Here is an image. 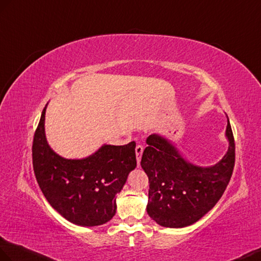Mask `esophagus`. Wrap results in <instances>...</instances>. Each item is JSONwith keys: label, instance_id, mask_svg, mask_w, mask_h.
Instances as JSON below:
<instances>
[{"label": "esophagus", "instance_id": "1", "mask_svg": "<svg viewBox=\"0 0 261 261\" xmlns=\"http://www.w3.org/2000/svg\"><path fill=\"white\" fill-rule=\"evenodd\" d=\"M142 152H143V147L140 144H138L136 147V155H137V161H138V165H140V161H141V156H142Z\"/></svg>", "mask_w": 261, "mask_h": 261}]
</instances>
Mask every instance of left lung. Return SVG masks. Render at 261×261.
Instances as JSON below:
<instances>
[{
  "instance_id": "8db88e82",
  "label": "left lung",
  "mask_w": 261,
  "mask_h": 261,
  "mask_svg": "<svg viewBox=\"0 0 261 261\" xmlns=\"http://www.w3.org/2000/svg\"><path fill=\"white\" fill-rule=\"evenodd\" d=\"M229 148L211 167L187 161L174 145L160 135L147 139L141 167L149 178L148 215L167 228H184L213 209L225 192L234 167V139L229 120Z\"/></svg>"
}]
</instances>
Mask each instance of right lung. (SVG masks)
Returning <instances> with one entry per match:
<instances>
[{
  "label": "right lung",
  "instance_id": "1",
  "mask_svg": "<svg viewBox=\"0 0 261 261\" xmlns=\"http://www.w3.org/2000/svg\"><path fill=\"white\" fill-rule=\"evenodd\" d=\"M46 106L32 145L33 169L44 197L66 220L82 227L100 226L116 215V195L137 167L136 142L105 144L87 158L65 159L45 138Z\"/></svg>",
  "mask_w": 261,
  "mask_h": 261
}]
</instances>
